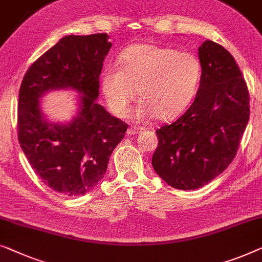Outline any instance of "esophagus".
Listing matches in <instances>:
<instances>
[{"label":"esophagus","mask_w":262,"mask_h":262,"mask_svg":"<svg viewBox=\"0 0 262 262\" xmlns=\"http://www.w3.org/2000/svg\"><path fill=\"white\" fill-rule=\"evenodd\" d=\"M142 130H143V128H140V127L131 126V127H128V130H127V135H130V136H132V135H137L138 132H140Z\"/></svg>","instance_id":"esophagus-1"}]
</instances>
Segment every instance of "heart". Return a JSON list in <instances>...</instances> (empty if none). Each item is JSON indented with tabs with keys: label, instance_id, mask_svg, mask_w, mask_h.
<instances>
[{
	"label": "heart",
	"instance_id": "1",
	"mask_svg": "<svg viewBox=\"0 0 262 262\" xmlns=\"http://www.w3.org/2000/svg\"><path fill=\"white\" fill-rule=\"evenodd\" d=\"M118 62L105 68L100 84L108 108L120 118L127 116L136 91L139 119L176 118L191 103L202 75L194 54L151 43L125 48Z\"/></svg>",
	"mask_w": 262,
	"mask_h": 262
}]
</instances>
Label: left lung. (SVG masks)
<instances>
[{
	"label": "left lung",
	"mask_w": 262,
	"mask_h": 262,
	"mask_svg": "<svg viewBox=\"0 0 262 262\" xmlns=\"http://www.w3.org/2000/svg\"><path fill=\"white\" fill-rule=\"evenodd\" d=\"M194 103L176 122L157 128L152 166L170 187L199 189L225 171L237 154L249 119V92L233 55L207 40Z\"/></svg>",
	"instance_id": "left-lung-1"
}]
</instances>
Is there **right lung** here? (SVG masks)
Listing matches in <instances>:
<instances>
[{
  "label": "right lung",
  "instance_id": "obj_1",
  "mask_svg": "<svg viewBox=\"0 0 262 262\" xmlns=\"http://www.w3.org/2000/svg\"><path fill=\"white\" fill-rule=\"evenodd\" d=\"M111 46L106 33L67 35L33 62L21 82L18 143L36 175L65 196L85 195L96 187L127 130L126 123L96 101ZM58 88L83 94L78 116L63 125L48 123L39 107V98Z\"/></svg>",
  "mask_w": 262,
  "mask_h": 262
}]
</instances>
